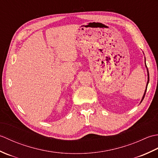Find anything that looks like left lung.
I'll list each match as a JSON object with an SVG mask.
<instances>
[{
    "label": "left lung",
    "mask_w": 158,
    "mask_h": 158,
    "mask_svg": "<svg viewBox=\"0 0 158 158\" xmlns=\"http://www.w3.org/2000/svg\"><path fill=\"white\" fill-rule=\"evenodd\" d=\"M145 66H146V68H147V85H146V89H145V93H144L143 96V98H142V99H141V101H140V103H141V102H142L143 100L144 99V98H145V93H146V91H147V85H148V83H149V70H148V69H147V65H146V62H145Z\"/></svg>",
    "instance_id": "8db88e82"
}]
</instances>
